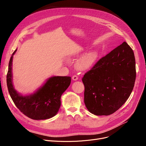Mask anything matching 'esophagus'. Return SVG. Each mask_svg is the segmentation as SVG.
<instances>
[{
    "instance_id": "1",
    "label": "esophagus",
    "mask_w": 146,
    "mask_h": 146,
    "mask_svg": "<svg viewBox=\"0 0 146 146\" xmlns=\"http://www.w3.org/2000/svg\"><path fill=\"white\" fill-rule=\"evenodd\" d=\"M72 79L73 80H77L78 79V76L77 75H73L72 76Z\"/></svg>"
}]
</instances>
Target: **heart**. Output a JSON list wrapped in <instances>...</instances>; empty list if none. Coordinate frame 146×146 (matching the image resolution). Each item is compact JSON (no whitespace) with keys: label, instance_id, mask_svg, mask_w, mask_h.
<instances>
[{"label":"heart","instance_id":"1","mask_svg":"<svg viewBox=\"0 0 146 146\" xmlns=\"http://www.w3.org/2000/svg\"><path fill=\"white\" fill-rule=\"evenodd\" d=\"M98 58L96 51H90L83 56L76 63V67L79 70H86L94 65Z\"/></svg>","mask_w":146,"mask_h":146}]
</instances>
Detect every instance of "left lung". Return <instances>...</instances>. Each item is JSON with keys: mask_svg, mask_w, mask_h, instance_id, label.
Listing matches in <instances>:
<instances>
[{"mask_svg": "<svg viewBox=\"0 0 146 146\" xmlns=\"http://www.w3.org/2000/svg\"><path fill=\"white\" fill-rule=\"evenodd\" d=\"M136 78L134 54L124 42L99 59L82 78L84 102L96 115H109L131 95Z\"/></svg>", "mask_w": 146, "mask_h": 146, "instance_id": "left-lung-1", "label": "left lung"}]
</instances>
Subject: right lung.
<instances>
[{
  "instance_id": "add662e5",
  "label": "right lung",
  "mask_w": 146,
  "mask_h": 146,
  "mask_svg": "<svg viewBox=\"0 0 146 146\" xmlns=\"http://www.w3.org/2000/svg\"><path fill=\"white\" fill-rule=\"evenodd\" d=\"M11 56L6 76L7 86L15 105L25 115L33 119H46L55 116L61 105L60 98L71 83L69 76H54L50 78L40 89L29 96L17 93L12 82Z\"/></svg>"
}]
</instances>
